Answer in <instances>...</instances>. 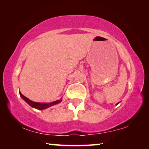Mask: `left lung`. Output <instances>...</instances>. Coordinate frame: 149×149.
Wrapping results in <instances>:
<instances>
[{
    "instance_id": "left-lung-1",
    "label": "left lung",
    "mask_w": 149,
    "mask_h": 149,
    "mask_svg": "<svg viewBox=\"0 0 149 149\" xmlns=\"http://www.w3.org/2000/svg\"><path fill=\"white\" fill-rule=\"evenodd\" d=\"M118 104H119V102H118ZM117 104H116V105H117Z\"/></svg>"
}]
</instances>
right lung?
I'll return each mask as SVG.
<instances>
[{
    "instance_id": "1",
    "label": "right lung",
    "mask_w": 149,
    "mask_h": 149,
    "mask_svg": "<svg viewBox=\"0 0 149 149\" xmlns=\"http://www.w3.org/2000/svg\"><path fill=\"white\" fill-rule=\"evenodd\" d=\"M19 94H20V96H21V97L26 102V103H27L28 104H29V105L31 106V107L36 108V109H37V110L46 109V108L50 107V106H52L53 105H55V104H59V102H61V100H62L61 99V100H58L52 102H50V103L35 102H33V101L27 98L26 97H25V96H23V95L20 92H19Z\"/></svg>"
}]
</instances>
